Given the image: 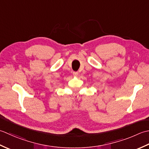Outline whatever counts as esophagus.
<instances>
[{"instance_id":"esophagus-1","label":"esophagus","mask_w":149,"mask_h":149,"mask_svg":"<svg viewBox=\"0 0 149 149\" xmlns=\"http://www.w3.org/2000/svg\"><path fill=\"white\" fill-rule=\"evenodd\" d=\"M72 74H73L74 76H76V77H77V76L78 75V72H77V71H74L73 72H72Z\"/></svg>"}]
</instances>
